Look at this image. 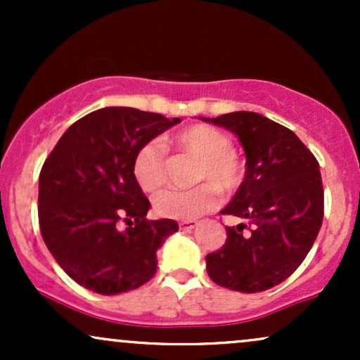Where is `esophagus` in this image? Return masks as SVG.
Masks as SVG:
<instances>
[{
  "label": "esophagus",
  "mask_w": 360,
  "mask_h": 360,
  "mask_svg": "<svg viewBox=\"0 0 360 360\" xmlns=\"http://www.w3.org/2000/svg\"><path fill=\"white\" fill-rule=\"evenodd\" d=\"M179 226L183 230H193L194 226H198V221L196 220H183V221H179Z\"/></svg>",
  "instance_id": "obj_1"
}]
</instances>
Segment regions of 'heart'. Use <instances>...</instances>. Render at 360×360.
Instances as JSON below:
<instances>
[{
    "mask_svg": "<svg viewBox=\"0 0 360 360\" xmlns=\"http://www.w3.org/2000/svg\"><path fill=\"white\" fill-rule=\"evenodd\" d=\"M167 147L196 157L193 189H166L154 198L157 214L172 220H194L217 206V187L223 194L233 193L243 181V162L233 150L232 139L208 125H193L166 139ZM131 174L143 191L154 193L167 179V157L162 143L150 140L140 146L131 160Z\"/></svg>",
    "mask_w": 360,
    "mask_h": 360,
    "instance_id": "heart-1",
    "label": "heart"
}]
</instances>
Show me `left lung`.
Instances as JSON below:
<instances>
[{
    "label": "left lung",
    "instance_id": "1",
    "mask_svg": "<svg viewBox=\"0 0 360 360\" xmlns=\"http://www.w3.org/2000/svg\"><path fill=\"white\" fill-rule=\"evenodd\" d=\"M237 135L245 150V179L221 214L245 223L226 226L220 250L206 255L218 286L240 292L278 286L300 267L323 221V184L316 157L286 127L252 111L206 118Z\"/></svg>",
    "mask_w": 360,
    "mask_h": 360
}]
</instances>
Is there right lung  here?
Wrapping results in <instances>:
<instances>
[{
	"label": "right lung",
	"instance_id": "obj_1",
	"mask_svg": "<svg viewBox=\"0 0 360 360\" xmlns=\"http://www.w3.org/2000/svg\"><path fill=\"white\" fill-rule=\"evenodd\" d=\"M179 118L111 106L65 130L39 177V223L57 264L98 295H120L154 278L157 250L174 220H147L150 208L131 174L140 146ZM129 229L119 230V221Z\"/></svg>",
	"mask_w": 360,
	"mask_h": 360
}]
</instances>
